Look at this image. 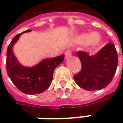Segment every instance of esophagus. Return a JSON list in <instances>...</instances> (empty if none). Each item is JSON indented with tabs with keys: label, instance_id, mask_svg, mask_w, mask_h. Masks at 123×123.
<instances>
[{
	"label": "esophagus",
	"instance_id": "1",
	"mask_svg": "<svg viewBox=\"0 0 123 123\" xmlns=\"http://www.w3.org/2000/svg\"><path fill=\"white\" fill-rule=\"evenodd\" d=\"M71 54H72V52H71V50H67V51L65 52V58H68V57H70V56L71 55Z\"/></svg>",
	"mask_w": 123,
	"mask_h": 123
}]
</instances>
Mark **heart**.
<instances>
[{"mask_svg":"<svg viewBox=\"0 0 123 123\" xmlns=\"http://www.w3.org/2000/svg\"><path fill=\"white\" fill-rule=\"evenodd\" d=\"M77 40L79 43H83L87 41V45L89 46L95 47L98 45L100 42V37L95 33H93L92 35H90L88 33H83L78 36Z\"/></svg>","mask_w":123,"mask_h":123,"instance_id":"heart-1","label":"heart"}]
</instances>
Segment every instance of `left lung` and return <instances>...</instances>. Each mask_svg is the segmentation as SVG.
I'll list each match as a JSON object with an SVG mask.
<instances>
[{"label":"left lung","mask_w":123,"mask_h":123,"mask_svg":"<svg viewBox=\"0 0 123 123\" xmlns=\"http://www.w3.org/2000/svg\"><path fill=\"white\" fill-rule=\"evenodd\" d=\"M82 68L73 76L78 86L86 90H101L112 81L118 64L117 53L112 43H107L97 54L90 56L78 51Z\"/></svg>","instance_id":"8db88e82"}]
</instances>
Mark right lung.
Masks as SVG:
<instances>
[{
	"label": "right lung",
	"instance_id": "obj_1",
	"mask_svg": "<svg viewBox=\"0 0 123 123\" xmlns=\"http://www.w3.org/2000/svg\"><path fill=\"white\" fill-rule=\"evenodd\" d=\"M31 30L23 33L30 32ZM21 33L12 38L7 49L6 70L12 83L22 92L34 95L43 92L50 86L55 68L64 60V55L53 58L44 59L37 65L27 68L21 65L12 52V46Z\"/></svg>",
	"mask_w": 123,
	"mask_h": 123
}]
</instances>
